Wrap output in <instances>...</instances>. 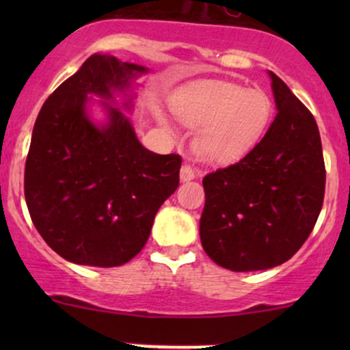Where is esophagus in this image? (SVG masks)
<instances>
[{
  "label": "esophagus",
  "mask_w": 350,
  "mask_h": 350,
  "mask_svg": "<svg viewBox=\"0 0 350 350\" xmlns=\"http://www.w3.org/2000/svg\"><path fill=\"white\" fill-rule=\"evenodd\" d=\"M198 178V172H196L194 167L191 164H183L180 167V180H191Z\"/></svg>",
  "instance_id": "1"
}]
</instances>
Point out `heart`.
Returning <instances> with one entry per match:
<instances>
[{"instance_id":"b5f03b06","label":"heart","mask_w":350,"mask_h":350,"mask_svg":"<svg viewBox=\"0 0 350 350\" xmlns=\"http://www.w3.org/2000/svg\"><path fill=\"white\" fill-rule=\"evenodd\" d=\"M172 111L184 124L199 128L194 150L200 158L208 163H232L260 142L270 120L271 102L263 92L204 83L176 95Z\"/></svg>"}]
</instances>
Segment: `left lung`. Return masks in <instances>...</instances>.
Returning <instances> with one entry per match:
<instances>
[{
    "instance_id": "obj_1",
    "label": "left lung",
    "mask_w": 350,
    "mask_h": 350,
    "mask_svg": "<svg viewBox=\"0 0 350 350\" xmlns=\"http://www.w3.org/2000/svg\"><path fill=\"white\" fill-rule=\"evenodd\" d=\"M278 108L262 142L202 179L200 242L219 267L255 271L288 262L316 226L326 166L314 116L270 72Z\"/></svg>"
}]
</instances>
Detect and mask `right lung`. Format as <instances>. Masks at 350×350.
I'll list each match as a JSON object with an SVG mask.
<instances>
[{"label":"right lung","instance_id":"1","mask_svg":"<svg viewBox=\"0 0 350 350\" xmlns=\"http://www.w3.org/2000/svg\"><path fill=\"white\" fill-rule=\"evenodd\" d=\"M143 72L113 55H90L52 92L34 123L26 204L46 243L72 263L110 268L130 262L179 186L180 156L146 150L123 111L103 102V126L87 116L88 95L113 100L115 90H126Z\"/></svg>","mask_w":350,"mask_h":350}]
</instances>
